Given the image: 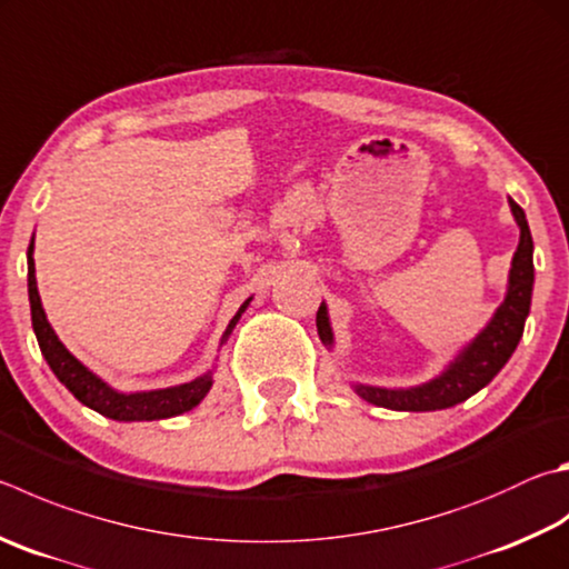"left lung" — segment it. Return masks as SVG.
I'll return each instance as SVG.
<instances>
[{
    "instance_id": "obj_1",
    "label": "left lung",
    "mask_w": 569,
    "mask_h": 569,
    "mask_svg": "<svg viewBox=\"0 0 569 569\" xmlns=\"http://www.w3.org/2000/svg\"><path fill=\"white\" fill-rule=\"evenodd\" d=\"M510 209H512L515 221L520 226V243H518V251L512 256L508 296H505L502 306L498 308V313L492 316L488 328H485L482 333L462 350V353L456 358V363H450L446 373L438 376L436 380H430V383L418 386V388H406V390L356 386V392L360 398L373 402V406L390 408V410H412V412L442 410L468 400L500 373V368L508 363L522 338L525 318L530 313L532 281H535L532 236L528 229V219H525V211L512 199H510ZM316 326H318L320 340L328 346L333 343L323 303H320L316 313Z\"/></svg>"
}]
</instances>
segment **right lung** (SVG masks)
<instances>
[{"mask_svg": "<svg viewBox=\"0 0 569 569\" xmlns=\"http://www.w3.org/2000/svg\"><path fill=\"white\" fill-rule=\"evenodd\" d=\"M34 239L29 243L27 261H29V303H32V326L39 340L41 356L47 358L49 368L54 370V376L69 388L71 396L79 402H84L91 410L101 412L111 420H159V418H171L181 416V412L191 410L199 406L206 398V392L211 390V373L191 380V383H183L177 388H163V390H149V392H117L109 388L104 380L97 378L89 368H84L79 360L69 353V350L61 346L54 330H51L49 320L44 316V308H41V298L37 291V276H34ZM251 301V298H249ZM246 301L239 313L231 318L229 328H226V336L231 333L233 326L239 323L241 313L246 311Z\"/></svg>", "mask_w": 569, "mask_h": 569, "instance_id": "right-lung-1", "label": "right lung"}]
</instances>
